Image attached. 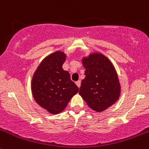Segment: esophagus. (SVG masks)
Wrapping results in <instances>:
<instances>
[{"label":"esophagus","instance_id":"1","mask_svg":"<svg viewBox=\"0 0 149 149\" xmlns=\"http://www.w3.org/2000/svg\"><path fill=\"white\" fill-rule=\"evenodd\" d=\"M76 84L77 85L78 87H79V88L80 87V86H81V81H76Z\"/></svg>","mask_w":149,"mask_h":149}]
</instances>
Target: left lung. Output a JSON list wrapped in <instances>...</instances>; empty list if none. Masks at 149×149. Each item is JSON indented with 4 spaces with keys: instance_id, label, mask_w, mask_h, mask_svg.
<instances>
[{
    "instance_id": "left-lung-1",
    "label": "left lung",
    "mask_w": 149,
    "mask_h": 149,
    "mask_svg": "<svg viewBox=\"0 0 149 149\" xmlns=\"http://www.w3.org/2000/svg\"><path fill=\"white\" fill-rule=\"evenodd\" d=\"M81 63L86 76L81 81L79 95L91 109L104 111L121 96L120 82L114 65L106 56L97 52L84 56Z\"/></svg>"
}]
</instances>
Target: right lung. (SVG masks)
I'll return each mask as SVG.
<instances>
[{"mask_svg":"<svg viewBox=\"0 0 149 149\" xmlns=\"http://www.w3.org/2000/svg\"><path fill=\"white\" fill-rule=\"evenodd\" d=\"M65 60L66 54L63 51L49 54L40 63L32 78L31 91L35 101L51 114L64 111L79 92L68 72L63 70Z\"/></svg>","mask_w":149,"mask_h":149,"instance_id":"add662e5","label":"right lung"}]
</instances>
